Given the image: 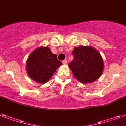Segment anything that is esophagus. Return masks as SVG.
<instances>
[{
  "label": "esophagus",
  "mask_w": 126,
  "mask_h": 126,
  "mask_svg": "<svg viewBox=\"0 0 126 126\" xmlns=\"http://www.w3.org/2000/svg\"><path fill=\"white\" fill-rule=\"evenodd\" d=\"M62 63H63V65H66V64H67V60H63V61H62Z\"/></svg>",
  "instance_id": "34e87169"
}]
</instances>
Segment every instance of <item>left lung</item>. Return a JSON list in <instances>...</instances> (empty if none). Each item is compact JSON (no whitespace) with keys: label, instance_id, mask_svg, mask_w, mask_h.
I'll return each mask as SVG.
<instances>
[{"label":"left lung","instance_id":"left-lung-1","mask_svg":"<svg viewBox=\"0 0 126 126\" xmlns=\"http://www.w3.org/2000/svg\"><path fill=\"white\" fill-rule=\"evenodd\" d=\"M74 60L68 66L74 77L82 83L98 79L104 70V61L100 53L91 46H79L72 51Z\"/></svg>","mask_w":126,"mask_h":126}]
</instances>
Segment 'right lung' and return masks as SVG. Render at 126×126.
I'll return each mask as SVG.
<instances>
[{
  "label": "right lung",
  "instance_id": "obj_1",
  "mask_svg": "<svg viewBox=\"0 0 126 126\" xmlns=\"http://www.w3.org/2000/svg\"><path fill=\"white\" fill-rule=\"evenodd\" d=\"M61 65L57 55L53 54L48 47H41L35 49L28 58L26 72L36 82L45 83Z\"/></svg>",
  "mask_w": 126,
  "mask_h": 126
}]
</instances>
